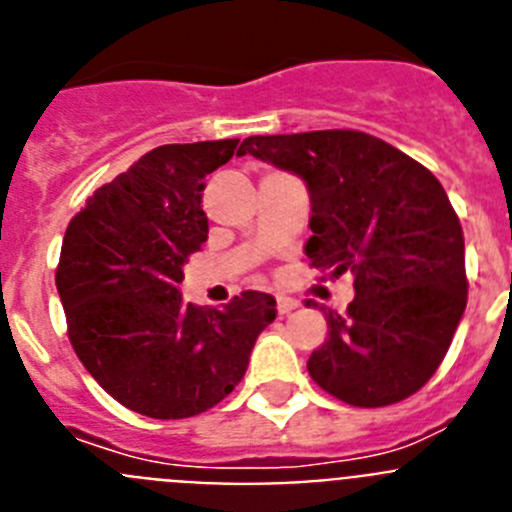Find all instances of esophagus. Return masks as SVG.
<instances>
[{
	"label": "esophagus",
	"instance_id": "1",
	"mask_svg": "<svg viewBox=\"0 0 512 512\" xmlns=\"http://www.w3.org/2000/svg\"><path fill=\"white\" fill-rule=\"evenodd\" d=\"M297 305H300V302H297L295 297H277V312H279V315H287V312L295 310Z\"/></svg>",
	"mask_w": 512,
	"mask_h": 512
}]
</instances>
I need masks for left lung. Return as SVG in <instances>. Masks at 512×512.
Here are the masks:
<instances>
[{
  "instance_id": "1",
  "label": "left lung",
  "mask_w": 512,
  "mask_h": 512,
  "mask_svg": "<svg viewBox=\"0 0 512 512\" xmlns=\"http://www.w3.org/2000/svg\"><path fill=\"white\" fill-rule=\"evenodd\" d=\"M241 156L295 171L310 189V264L354 274L346 312L320 310L328 338L307 372L354 408L415 395L449 351L464 307V233L441 182L361 130L251 135Z\"/></svg>"
}]
</instances>
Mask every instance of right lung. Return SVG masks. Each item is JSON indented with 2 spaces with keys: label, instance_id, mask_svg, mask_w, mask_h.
<instances>
[{
  "label": "right lung",
  "instance_id": "obj_1",
  "mask_svg": "<svg viewBox=\"0 0 512 512\" xmlns=\"http://www.w3.org/2000/svg\"><path fill=\"white\" fill-rule=\"evenodd\" d=\"M238 138L169 143L102 184L71 217L56 287L76 356L107 395L158 420L215 408L246 374L274 297L246 289L223 310L182 302L184 264L207 241L205 176Z\"/></svg>",
  "mask_w": 512,
  "mask_h": 512
}]
</instances>
